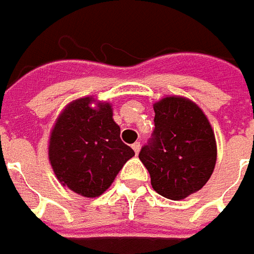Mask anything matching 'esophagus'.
Returning <instances> with one entry per match:
<instances>
[{
	"instance_id": "esophagus-1",
	"label": "esophagus",
	"mask_w": 254,
	"mask_h": 254,
	"mask_svg": "<svg viewBox=\"0 0 254 254\" xmlns=\"http://www.w3.org/2000/svg\"><path fill=\"white\" fill-rule=\"evenodd\" d=\"M132 149H134L135 154H138V153H139V150H141V143H139V142H135V143H132Z\"/></svg>"
}]
</instances>
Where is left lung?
<instances>
[{"label": "left lung", "instance_id": "left-lung-1", "mask_svg": "<svg viewBox=\"0 0 254 254\" xmlns=\"http://www.w3.org/2000/svg\"><path fill=\"white\" fill-rule=\"evenodd\" d=\"M154 131L139 160L152 188L165 198H186L209 181L216 164V141L208 119L194 102L167 97L154 104Z\"/></svg>", "mask_w": 254, "mask_h": 254}]
</instances>
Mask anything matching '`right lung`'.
Returning a JSON list of instances; mask_svg holds the SVG:
<instances>
[{"label":"right lung","instance_id":"right-lung-1","mask_svg":"<svg viewBox=\"0 0 254 254\" xmlns=\"http://www.w3.org/2000/svg\"><path fill=\"white\" fill-rule=\"evenodd\" d=\"M84 97L71 102L57 119L49 142V160L57 179L83 197H98L135 153L120 139L108 102L91 108Z\"/></svg>","mask_w":254,"mask_h":254}]
</instances>
